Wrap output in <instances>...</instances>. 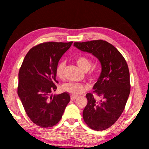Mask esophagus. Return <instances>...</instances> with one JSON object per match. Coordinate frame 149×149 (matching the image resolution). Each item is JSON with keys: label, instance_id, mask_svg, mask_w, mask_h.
Here are the masks:
<instances>
[{"label": "esophagus", "instance_id": "obj_1", "mask_svg": "<svg viewBox=\"0 0 149 149\" xmlns=\"http://www.w3.org/2000/svg\"><path fill=\"white\" fill-rule=\"evenodd\" d=\"M78 97L77 96H74V95H72L71 97H70V99H71V100H74L77 99Z\"/></svg>", "mask_w": 149, "mask_h": 149}]
</instances>
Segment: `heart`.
<instances>
[{"label": "heart", "mask_w": 149, "mask_h": 149, "mask_svg": "<svg viewBox=\"0 0 149 149\" xmlns=\"http://www.w3.org/2000/svg\"><path fill=\"white\" fill-rule=\"evenodd\" d=\"M75 62H76L78 66L85 72L88 71L92 66L91 60L89 58L85 56H78L75 59ZM65 66V63L63 60L59 62L56 65L55 73H56V76L60 79H62L64 77ZM91 75L92 77H96L97 75V73L95 71H92ZM62 89L64 91L68 93L70 95L77 96L85 92V91L87 89V87L86 85L82 84H79V83L69 82L63 85Z\"/></svg>", "instance_id": "obj_1"}]
</instances>
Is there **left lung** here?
Here are the masks:
<instances>
[{
    "label": "left lung",
    "instance_id": "left-lung-1",
    "mask_svg": "<svg viewBox=\"0 0 149 149\" xmlns=\"http://www.w3.org/2000/svg\"><path fill=\"white\" fill-rule=\"evenodd\" d=\"M74 45L93 54L101 64V74L93 87V93L100 99L87 93L83 118L91 129L105 130L120 118L129 97L131 85L127 64L116 48L106 41L75 42Z\"/></svg>",
    "mask_w": 149,
    "mask_h": 149
}]
</instances>
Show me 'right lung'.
Listing matches in <instances>:
<instances>
[{"label":"right lung","mask_w":149,"mask_h":149,"mask_svg":"<svg viewBox=\"0 0 149 149\" xmlns=\"http://www.w3.org/2000/svg\"><path fill=\"white\" fill-rule=\"evenodd\" d=\"M72 41L45 42L36 45L25 56L18 74V95L27 115L42 128L55 125L61 120L70 100L66 92L50 96L57 89L56 65Z\"/></svg>","instance_id":"add662e5"}]
</instances>
